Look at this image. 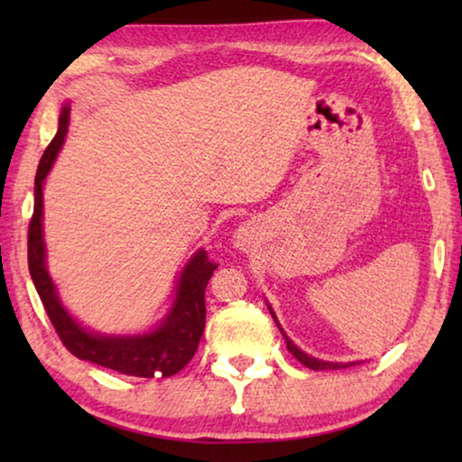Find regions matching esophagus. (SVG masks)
I'll return each mask as SVG.
<instances>
[{"mask_svg": "<svg viewBox=\"0 0 462 462\" xmlns=\"http://www.w3.org/2000/svg\"><path fill=\"white\" fill-rule=\"evenodd\" d=\"M237 245H239V248H245V245H248V236H245V233H239V236H237Z\"/></svg>", "mask_w": 462, "mask_h": 462, "instance_id": "1", "label": "esophagus"}]
</instances>
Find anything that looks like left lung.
Listing matches in <instances>:
<instances>
[{
	"instance_id": "left-lung-1",
	"label": "left lung",
	"mask_w": 462,
	"mask_h": 462,
	"mask_svg": "<svg viewBox=\"0 0 462 462\" xmlns=\"http://www.w3.org/2000/svg\"><path fill=\"white\" fill-rule=\"evenodd\" d=\"M269 311H271V315H273V319H275V324H277V328H280L282 330V326H280V321H277V318H275V313H273V309L269 307ZM282 334H283V338H286V346H288V351L292 353V356L299 359V362L302 364V365H307V368H311V370H338V368H349V365H353L356 362H349V364H343V362H324V359H318V357H311V356H307L305 351H300L299 346H296L292 340H290L288 337H286V332L282 330Z\"/></svg>"
}]
</instances>
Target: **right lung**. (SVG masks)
<instances>
[{"instance_id": "add662e5", "label": "right lung", "mask_w": 462, "mask_h": 462, "mask_svg": "<svg viewBox=\"0 0 462 462\" xmlns=\"http://www.w3.org/2000/svg\"><path fill=\"white\" fill-rule=\"evenodd\" d=\"M69 103L62 106L59 132L43 151L35 174V210L29 223V273L46 313L59 332L62 345L75 357L128 376H172L189 364L198 351L206 326V286L217 269L206 250H198L182 267L176 282L174 300L153 330L143 334H100L81 326L62 305L56 283L48 273L43 242V180L60 153L69 130Z\"/></svg>"}]
</instances>
